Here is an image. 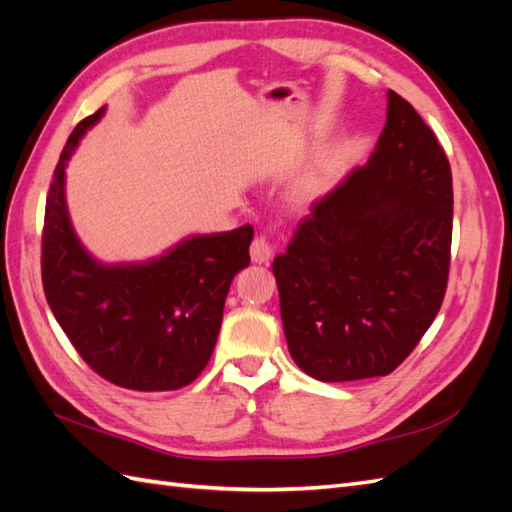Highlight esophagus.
<instances>
[{
  "label": "esophagus",
  "mask_w": 512,
  "mask_h": 512,
  "mask_svg": "<svg viewBox=\"0 0 512 512\" xmlns=\"http://www.w3.org/2000/svg\"><path fill=\"white\" fill-rule=\"evenodd\" d=\"M272 255H274V246L270 244V240L266 235H257L251 244V259L255 264H268Z\"/></svg>",
  "instance_id": "esophagus-1"
}]
</instances>
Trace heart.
Masks as SVG:
<instances>
[{"label":"heart","instance_id":"obj_1","mask_svg":"<svg viewBox=\"0 0 512 512\" xmlns=\"http://www.w3.org/2000/svg\"><path fill=\"white\" fill-rule=\"evenodd\" d=\"M318 186H320V179L318 177H309L305 181H300L298 186L294 188V192H292V201L294 203H309L313 196H316Z\"/></svg>","mask_w":512,"mask_h":512}]
</instances>
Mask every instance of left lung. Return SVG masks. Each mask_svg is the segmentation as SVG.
<instances>
[{"instance_id": "1", "label": "left lung", "mask_w": 512, "mask_h": 512, "mask_svg": "<svg viewBox=\"0 0 512 512\" xmlns=\"http://www.w3.org/2000/svg\"><path fill=\"white\" fill-rule=\"evenodd\" d=\"M452 170L409 101L389 90L374 153L311 205L272 261L287 348L324 383L387 376L441 309Z\"/></svg>"}]
</instances>
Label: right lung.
Wrapping results in <instances>:
<instances>
[{
  "label": "right lung",
  "mask_w": 512,
  "mask_h": 512,
  "mask_svg": "<svg viewBox=\"0 0 512 512\" xmlns=\"http://www.w3.org/2000/svg\"><path fill=\"white\" fill-rule=\"evenodd\" d=\"M106 108L73 129L45 205L43 287L62 331L106 381L134 391L190 385L212 357L235 274L248 266L253 227L190 235L160 257L103 264L77 238L67 164Z\"/></svg>",
  "instance_id": "right-lung-1"
}]
</instances>
